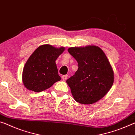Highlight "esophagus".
<instances>
[{
	"mask_svg": "<svg viewBox=\"0 0 135 135\" xmlns=\"http://www.w3.org/2000/svg\"><path fill=\"white\" fill-rule=\"evenodd\" d=\"M67 77H68L67 75H63L62 76V79L63 80H65L66 79H67Z\"/></svg>",
	"mask_w": 135,
	"mask_h": 135,
	"instance_id": "esophagus-1",
	"label": "esophagus"
}]
</instances>
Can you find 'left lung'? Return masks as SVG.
Wrapping results in <instances>:
<instances>
[{
	"mask_svg": "<svg viewBox=\"0 0 135 135\" xmlns=\"http://www.w3.org/2000/svg\"><path fill=\"white\" fill-rule=\"evenodd\" d=\"M78 63V69L67 80L74 100L81 104L97 102L110 90L114 83L112 68L105 53L97 46L68 49Z\"/></svg>",
	"mask_w": 135,
	"mask_h": 135,
	"instance_id": "8db88e82",
	"label": "left lung"
}]
</instances>
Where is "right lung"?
I'll return each instance as SVG.
<instances>
[{"instance_id":"obj_1","label":"right lung","mask_w":135,"mask_h":135,"mask_svg":"<svg viewBox=\"0 0 135 135\" xmlns=\"http://www.w3.org/2000/svg\"><path fill=\"white\" fill-rule=\"evenodd\" d=\"M64 50L62 47L57 49L49 44L38 47L23 68L22 79L25 87L38 93L61 80L55 61Z\"/></svg>"}]
</instances>
